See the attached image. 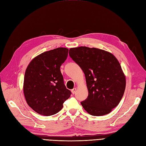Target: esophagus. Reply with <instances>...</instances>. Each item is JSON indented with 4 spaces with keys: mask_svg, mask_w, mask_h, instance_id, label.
<instances>
[{
    "mask_svg": "<svg viewBox=\"0 0 146 146\" xmlns=\"http://www.w3.org/2000/svg\"><path fill=\"white\" fill-rule=\"evenodd\" d=\"M71 92H72V94H74L76 93V88H74L73 89L71 90Z\"/></svg>",
    "mask_w": 146,
    "mask_h": 146,
    "instance_id": "1",
    "label": "esophagus"
}]
</instances>
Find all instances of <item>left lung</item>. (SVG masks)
Here are the masks:
<instances>
[{
	"instance_id": "1",
	"label": "left lung",
	"mask_w": 146,
	"mask_h": 146,
	"mask_svg": "<svg viewBox=\"0 0 146 146\" xmlns=\"http://www.w3.org/2000/svg\"><path fill=\"white\" fill-rule=\"evenodd\" d=\"M69 54L85 76L88 95L82 106L92 116L108 114L125 90L126 78L118 61L109 52L85 46L70 48Z\"/></svg>"
}]
</instances>
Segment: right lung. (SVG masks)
<instances>
[{
    "instance_id": "add662e5",
    "label": "right lung",
    "mask_w": 146,
    "mask_h": 146,
    "mask_svg": "<svg viewBox=\"0 0 146 146\" xmlns=\"http://www.w3.org/2000/svg\"><path fill=\"white\" fill-rule=\"evenodd\" d=\"M68 51L66 48H58L42 52L27 67L24 77V95L28 105L38 114H56L70 97L71 92L64 84L60 70Z\"/></svg>"
}]
</instances>
